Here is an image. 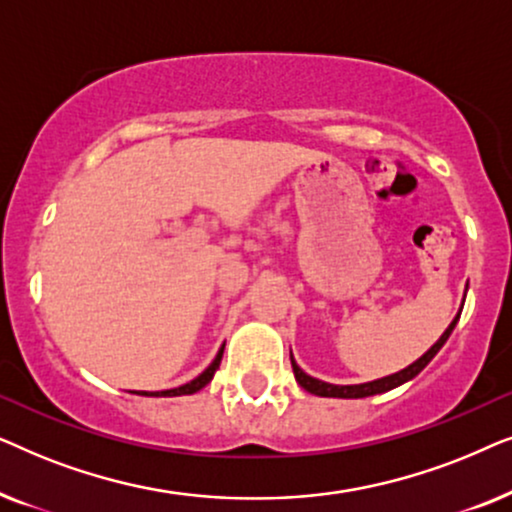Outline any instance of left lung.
<instances>
[{
  "label": "left lung",
  "mask_w": 512,
  "mask_h": 512,
  "mask_svg": "<svg viewBox=\"0 0 512 512\" xmlns=\"http://www.w3.org/2000/svg\"><path fill=\"white\" fill-rule=\"evenodd\" d=\"M464 307V305H461ZM461 317V310L457 317L452 319V324L445 328V333L440 335L436 345H433L429 352L419 356L415 363H410L408 368L398 370L394 375H387V377H380V380H373V382H363V384H331V382H324V380H317V377L307 375L303 368L298 366L296 359H293L291 354V366H293V375H296V382L303 387L305 391H310L314 396H324V398H366V396H375V394H384V391H391L396 387H401V384L410 382L412 377H417L422 370L429 366V361L433 359L440 352V347L445 345L447 338H450V333L454 331V326H457V321Z\"/></svg>",
  "instance_id": "left-lung-1"
}]
</instances>
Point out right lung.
Instances as JSON below:
<instances>
[{"label":"right lung","instance_id":"right-lung-1","mask_svg":"<svg viewBox=\"0 0 512 512\" xmlns=\"http://www.w3.org/2000/svg\"><path fill=\"white\" fill-rule=\"evenodd\" d=\"M226 347V345H223ZM223 347L219 349V354H216V359L209 363V366L202 370V373L195 377V380L181 384L177 389H165V391H135L139 396H188V394H195V391H200L202 387H207L209 382H212V377L216 373V368H219L221 363V356H223Z\"/></svg>","mask_w":512,"mask_h":512}]
</instances>
